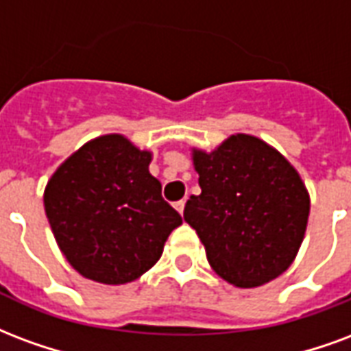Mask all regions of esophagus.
Here are the masks:
<instances>
[{"label":"esophagus","instance_id":"obj_1","mask_svg":"<svg viewBox=\"0 0 351 351\" xmlns=\"http://www.w3.org/2000/svg\"><path fill=\"white\" fill-rule=\"evenodd\" d=\"M173 207H176V209H178L179 213H183V209H185V200H179V202H176V204H173Z\"/></svg>","mask_w":351,"mask_h":351}]
</instances>
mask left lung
<instances>
[{"label": "left lung", "instance_id": "obj_1", "mask_svg": "<svg viewBox=\"0 0 351 351\" xmlns=\"http://www.w3.org/2000/svg\"><path fill=\"white\" fill-rule=\"evenodd\" d=\"M202 193L185 221L204 243L217 275L254 288L290 267L305 237L311 200L299 173L273 147L249 134L213 153L194 151Z\"/></svg>", "mask_w": 351, "mask_h": 351}]
</instances>
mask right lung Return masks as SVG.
Returning a JSON list of instances; mask_svg holds the SVG:
<instances>
[{
	"mask_svg": "<svg viewBox=\"0 0 351 351\" xmlns=\"http://www.w3.org/2000/svg\"><path fill=\"white\" fill-rule=\"evenodd\" d=\"M151 153L119 134L86 144L58 168L45 211L67 262L86 278L125 284L151 269L183 222L147 170Z\"/></svg>",
	"mask_w": 351,
	"mask_h": 351,
	"instance_id": "obj_1",
	"label": "right lung"
}]
</instances>
